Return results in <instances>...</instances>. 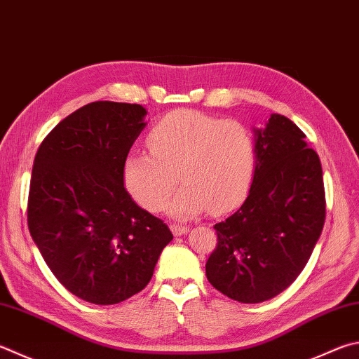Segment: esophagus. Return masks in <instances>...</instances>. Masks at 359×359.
<instances>
[{
    "instance_id": "34e87169",
    "label": "esophagus",
    "mask_w": 359,
    "mask_h": 359,
    "mask_svg": "<svg viewBox=\"0 0 359 359\" xmlns=\"http://www.w3.org/2000/svg\"><path fill=\"white\" fill-rule=\"evenodd\" d=\"M171 231L175 237H180V236H185V233L188 232V227L185 226H179V224H172L171 226Z\"/></svg>"
}]
</instances>
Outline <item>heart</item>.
Wrapping results in <instances>:
<instances>
[{
    "label": "heart",
    "instance_id": "1",
    "mask_svg": "<svg viewBox=\"0 0 359 359\" xmlns=\"http://www.w3.org/2000/svg\"><path fill=\"white\" fill-rule=\"evenodd\" d=\"M147 144L151 152L128 154L122 171L128 193L147 210H161L177 180L184 187L168 208L175 219L196 218L207 208L226 213L250 190L256 142L242 122L179 109L151 130Z\"/></svg>",
    "mask_w": 359,
    "mask_h": 359
}]
</instances>
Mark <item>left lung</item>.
<instances>
[{
  "mask_svg": "<svg viewBox=\"0 0 359 359\" xmlns=\"http://www.w3.org/2000/svg\"><path fill=\"white\" fill-rule=\"evenodd\" d=\"M256 169L238 210L215 224L218 245L205 264L215 289L240 303L279 295L308 264L325 223L320 158L285 116L252 128Z\"/></svg>",
  "mask_w": 359,
  "mask_h": 359,
  "instance_id": "1",
  "label": "left lung"
}]
</instances>
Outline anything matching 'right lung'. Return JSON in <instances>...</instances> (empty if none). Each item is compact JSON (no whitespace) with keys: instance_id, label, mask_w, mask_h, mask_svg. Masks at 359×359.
Returning <instances> with one entry per match:
<instances>
[{"instance_id":"right-lung-1","label":"right lung","mask_w":359,"mask_h":359,"mask_svg":"<svg viewBox=\"0 0 359 359\" xmlns=\"http://www.w3.org/2000/svg\"><path fill=\"white\" fill-rule=\"evenodd\" d=\"M146 114L136 103L93 102L57 123L34 158L31 237L57 281L93 304L144 289L172 240L123 187V161Z\"/></svg>"}]
</instances>
